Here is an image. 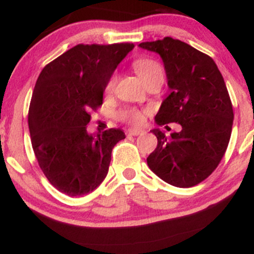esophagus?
I'll use <instances>...</instances> for the list:
<instances>
[{"label":"esophagus","instance_id":"1","mask_svg":"<svg viewBox=\"0 0 254 254\" xmlns=\"http://www.w3.org/2000/svg\"><path fill=\"white\" fill-rule=\"evenodd\" d=\"M142 133H143V130L138 129V128H130V129L127 130L128 135H139V134H142Z\"/></svg>","mask_w":254,"mask_h":254}]
</instances>
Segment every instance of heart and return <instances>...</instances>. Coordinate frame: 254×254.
Here are the masks:
<instances>
[{"label":"heart","instance_id":"b5f03b06","mask_svg":"<svg viewBox=\"0 0 254 254\" xmlns=\"http://www.w3.org/2000/svg\"><path fill=\"white\" fill-rule=\"evenodd\" d=\"M133 68L135 72L138 73L140 78H142L143 82L145 84H148L149 82L154 79H158V78H163L164 79V70L163 67L160 66V64L151 59H138L133 62ZM115 83H116V74H112L110 77V79L106 83V91H111L115 87ZM120 116L122 119H127L128 121H130L132 124H140L144 119V112L139 111V110L129 109L125 110L120 114Z\"/></svg>","mask_w":254,"mask_h":254}]
</instances>
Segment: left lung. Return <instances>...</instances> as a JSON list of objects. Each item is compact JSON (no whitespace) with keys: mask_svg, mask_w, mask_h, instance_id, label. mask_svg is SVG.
I'll return each mask as SVG.
<instances>
[{"mask_svg":"<svg viewBox=\"0 0 254 254\" xmlns=\"http://www.w3.org/2000/svg\"><path fill=\"white\" fill-rule=\"evenodd\" d=\"M139 48L160 55L165 67L170 94L156 125L182 127L170 137L160 128L151 129L158 145L146 163L167 184L193 187L218 167L231 137L234 110L224 78L211 57L177 39L167 36Z\"/></svg>","mask_w":254,"mask_h":254,"instance_id":"1","label":"left lung"}]
</instances>
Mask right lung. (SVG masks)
I'll use <instances>...</instances> for the list:
<instances>
[{"label": "right lung", "mask_w": 254, "mask_h": 254, "mask_svg": "<svg viewBox=\"0 0 254 254\" xmlns=\"http://www.w3.org/2000/svg\"><path fill=\"white\" fill-rule=\"evenodd\" d=\"M133 48L79 44L46 64L36 80L28 114L31 145L46 179L64 194L93 192L108 175L114 146L126 138L120 128L89 134L87 125L89 112L103 105L110 77Z\"/></svg>", "instance_id": "add662e5"}]
</instances>
